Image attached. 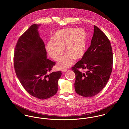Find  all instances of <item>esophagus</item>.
<instances>
[{
  "instance_id": "1",
  "label": "esophagus",
  "mask_w": 129,
  "mask_h": 129,
  "mask_svg": "<svg viewBox=\"0 0 129 129\" xmlns=\"http://www.w3.org/2000/svg\"><path fill=\"white\" fill-rule=\"evenodd\" d=\"M67 71H68V69H66V68H63V69H61V71H62V72H63V73L67 72Z\"/></svg>"
}]
</instances>
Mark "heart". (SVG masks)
Instances as JSON below:
<instances>
[{
    "mask_svg": "<svg viewBox=\"0 0 129 129\" xmlns=\"http://www.w3.org/2000/svg\"><path fill=\"white\" fill-rule=\"evenodd\" d=\"M87 35L83 29L67 28L59 30L55 35L54 40L49 42L47 50L55 60H58L64 50L67 52L58 62L57 67L62 69L72 65L75 56L79 58L84 55L86 46Z\"/></svg>",
    "mask_w": 129,
    "mask_h": 129,
    "instance_id": "b5f03b06",
    "label": "heart"
}]
</instances>
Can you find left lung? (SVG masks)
Wrapping results in <instances>:
<instances>
[{
    "mask_svg": "<svg viewBox=\"0 0 129 129\" xmlns=\"http://www.w3.org/2000/svg\"><path fill=\"white\" fill-rule=\"evenodd\" d=\"M113 53L106 35L94 26L90 47L82 58L72 68L75 74L74 88L78 94L86 97L96 95L106 85L112 70ZM85 69L82 73L78 69Z\"/></svg>",
    "mask_w": 129,
    "mask_h": 129,
    "instance_id": "1",
    "label": "left lung"
}]
</instances>
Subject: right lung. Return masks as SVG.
Returning <instances> with one entry per match:
<instances>
[{"instance_id":"1","label":"right lung","mask_w":129,"mask_h":129,"mask_svg":"<svg viewBox=\"0 0 129 129\" xmlns=\"http://www.w3.org/2000/svg\"><path fill=\"white\" fill-rule=\"evenodd\" d=\"M33 24L19 38L14 55V66L18 78L31 95L46 99L55 95L60 71L52 72L54 62L47 58L45 44Z\"/></svg>"}]
</instances>
